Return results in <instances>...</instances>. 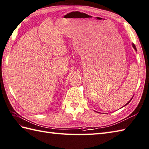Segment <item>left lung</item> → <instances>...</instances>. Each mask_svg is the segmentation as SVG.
<instances>
[{"label": "left lung", "mask_w": 149, "mask_h": 149, "mask_svg": "<svg viewBox=\"0 0 149 149\" xmlns=\"http://www.w3.org/2000/svg\"><path fill=\"white\" fill-rule=\"evenodd\" d=\"M132 46H133V48H134V49H135V50H136V47H135V45H134V44L133 43V44H132ZM132 99H133V98H131V100H132ZM131 100H130V101H129V102H127V104H125V105H127V104L129 103V102H130V101H131ZM125 105H124V106H125Z\"/></svg>", "instance_id": "1"}]
</instances>
